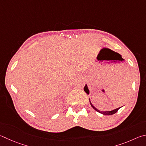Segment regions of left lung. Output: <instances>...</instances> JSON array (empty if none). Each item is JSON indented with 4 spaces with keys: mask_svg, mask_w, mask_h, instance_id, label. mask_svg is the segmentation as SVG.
<instances>
[{
    "mask_svg": "<svg viewBox=\"0 0 146 146\" xmlns=\"http://www.w3.org/2000/svg\"><path fill=\"white\" fill-rule=\"evenodd\" d=\"M84 91L86 92L87 94H89V89H88V87H87V85H86V86L84 87ZM89 102H90V103H91V107H92V108H93L95 110L97 111V112H98L101 113H102V114H103V115H110L114 114L115 113H116V112H117V110L119 109V108H121V107H119V108H116V109H114V110H111V111H100V110H98L96 108H95V107H94V106L92 105V104L91 102V101H90V99H89Z\"/></svg>",
    "mask_w": 146,
    "mask_h": 146,
    "instance_id": "8db88e82",
    "label": "left lung"
}]
</instances>
